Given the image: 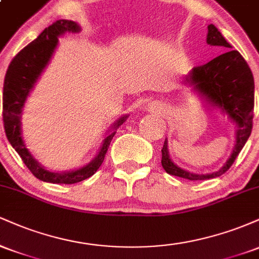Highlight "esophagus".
Returning a JSON list of instances; mask_svg holds the SVG:
<instances>
[{
    "instance_id": "esophagus-1",
    "label": "esophagus",
    "mask_w": 259,
    "mask_h": 259,
    "mask_svg": "<svg viewBox=\"0 0 259 259\" xmlns=\"http://www.w3.org/2000/svg\"><path fill=\"white\" fill-rule=\"evenodd\" d=\"M148 109H150V112H162L163 103L160 101H152V102L148 103Z\"/></svg>"
}]
</instances>
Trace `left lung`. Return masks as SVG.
I'll return each mask as SVG.
<instances>
[{
  "label": "left lung",
  "mask_w": 259,
  "mask_h": 259,
  "mask_svg": "<svg viewBox=\"0 0 259 259\" xmlns=\"http://www.w3.org/2000/svg\"><path fill=\"white\" fill-rule=\"evenodd\" d=\"M207 44L229 50L208 63L192 68L185 82L194 86V90L210 106L217 107L236 125V141L233 153L221 169L209 174H195L180 168L171 160L168 152V140L162 148V165L168 174L187 180H206L221 177L233 165L241 152L252 132L254 107V80L247 62L239 51L230 50L231 45L225 40L214 25H208Z\"/></svg>",
  "instance_id": "obj_1"
}]
</instances>
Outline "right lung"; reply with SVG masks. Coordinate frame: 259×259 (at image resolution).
<instances>
[{
    "instance_id": "1",
    "label": "right lung",
    "mask_w": 259,
    "mask_h": 259,
    "mask_svg": "<svg viewBox=\"0 0 259 259\" xmlns=\"http://www.w3.org/2000/svg\"><path fill=\"white\" fill-rule=\"evenodd\" d=\"M80 26L73 20L61 19L46 28L32 42L25 46L12 59L10 67L5 76L4 82V125L6 136L17 151L24 164L37 179L52 184H75L82 181L97 171L101 167L108 150L115 130L126 120L127 115H124L112 125V133L103 140L99 153L89 164L75 169V170L55 173L47 170L37 162L28 148L25 147L22 138V111L29 94L36 84L41 73L49 64L53 52L58 45V37L65 32H79Z\"/></svg>"
}]
</instances>
